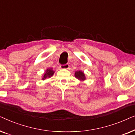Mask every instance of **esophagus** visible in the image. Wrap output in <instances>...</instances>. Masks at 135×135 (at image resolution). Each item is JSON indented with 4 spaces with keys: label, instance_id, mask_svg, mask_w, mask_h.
<instances>
[{
    "label": "esophagus",
    "instance_id": "esophagus-1",
    "mask_svg": "<svg viewBox=\"0 0 135 135\" xmlns=\"http://www.w3.org/2000/svg\"><path fill=\"white\" fill-rule=\"evenodd\" d=\"M69 64H63V65L60 66V68L62 69H69Z\"/></svg>",
    "mask_w": 135,
    "mask_h": 135
}]
</instances>
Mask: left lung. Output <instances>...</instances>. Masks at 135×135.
<instances>
[{"label":"left lung","mask_w":135,"mask_h":135,"mask_svg":"<svg viewBox=\"0 0 135 135\" xmlns=\"http://www.w3.org/2000/svg\"><path fill=\"white\" fill-rule=\"evenodd\" d=\"M74 76L75 78L81 81V82H84V80H86L85 75L84 72L82 71H75L74 74Z\"/></svg>","instance_id":"1"}]
</instances>
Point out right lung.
<instances>
[{"mask_svg": "<svg viewBox=\"0 0 135 135\" xmlns=\"http://www.w3.org/2000/svg\"><path fill=\"white\" fill-rule=\"evenodd\" d=\"M54 73H55V71L53 70L52 68H48V69L45 71L44 75H42V79L43 80H44L48 78H50L51 76H53V74H54Z\"/></svg>", "mask_w": 135, "mask_h": 135, "instance_id": "obj_1", "label": "right lung"}]
</instances>
